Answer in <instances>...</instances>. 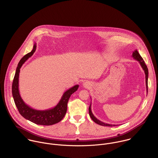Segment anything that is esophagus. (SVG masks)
Masks as SVG:
<instances>
[{
	"label": "esophagus",
	"instance_id": "obj_1",
	"mask_svg": "<svg viewBox=\"0 0 158 158\" xmlns=\"http://www.w3.org/2000/svg\"><path fill=\"white\" fill-rule=\"evenodd\" d=\"M83 85H84L85 87H88V86H89V85H88V83H87V82H85V83L83 84Z\"/></svg>",
	"mask_w": 158,
	"mask_h": 158
}]
</instances>
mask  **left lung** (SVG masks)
<instances>
[{
	"instance_id": "obj_1",
	"label": "left lung",
	"mask_w": 158,
	"mask_h": 158,
	"mask_svg": "<svg viewBox=\"0 0 158 158\" xmlns=\"http://www.w3.org/2000/svg\"><path fill=\"white\" fill-rule=\"evenodd\" d=\"M132 57H133V58L138 61L139 63H140V66L143 69V70H144V72H145V82H146V88H147V91L148 92V68L147 66H146L143 58L141 57V56L140 55V54L139 53V52H137V50H135L133 52V54H132ZM89 115H90V118H92V120L95 122L96 123L100 125H102V126H105V127H114L115 126V125H111V124H108V123H105L100 120H99L98 119H97L94 115V114L92 113V111H91V103H90V106H89Z\"/></svg>"
}]
</instances>
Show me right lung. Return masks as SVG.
I'll use <instances>...</instances> for the list:
<instances>
[{
	"label": "right lung",
	"mask_w": 158,
	"mask_h": 158,
	"mask_svg": "<svg viewBox=\"0 0 158 158\" xmlns=\"http://www.w3.org/2000/svg\"><path fill=\"white\" fill-rule=\"evenodd\" d=\"M36 48V43L33 50L23 56L16 68L15 75L12 85V94L15 105L21 115L27 120L41 125H52L60 122L64 117L68 108V103L70 95L78 89L79 85H77L66 90L63 95L58 103L53 108L45 110H37L27 105L21 97L19 90V76L20 69L23 64L31 57Z\"/></svg>",
	"instance_id": "obj_1"
}]
</instances>
